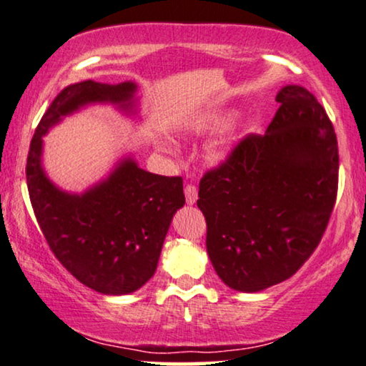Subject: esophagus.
<instances>
[{
	"instance_id": "obj_1",
	"label": "esophagus",
	"mask_w": 366,
	"mask_h": 366,
	"mask_svg": "<svg viewBox=\"0 0 366 366\" xmlns=\"http://www.w3.org/2000/svg\"><path fill=\"white\" fill-rule=\"evenodd\" d=\"M184 192H185V200H187V204L189 205L195 204V200H197V187H195L194 184H187L185 185Z\"/></svg>"
}]
</instances>
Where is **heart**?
<instances>
[{
	"instance_id": "heart-1",
	"label": "heart",
	"mask_w": 366,
	"mask_h": 366,
	"mask_svg": "<svg viewBox=\"0 0 366 366\" xmlns=\"http://www.w3.org/2000/svg\"><path fill=\"white\" fill-rule=\"evenodd\" d=\"M235 112L234 111H227V109H220V111H214L205 114L202 119L195 122V131L200 134H214V132H220L227 127L230 122L234 121ZM229 149L224 142L215 144V146L210 147L209 151V157L212 162H220L227 157Z\"/></svg>"
}]
</instances>
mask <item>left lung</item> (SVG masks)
<instances>
[{
  "label": "left lung",
  "mask_w": 366,
  "mask_h": 366,
  "mask_svg": "<svg viewBox=\"0 0 366 366\" xmlns=\"http://www.w3.org/2000/svg\"><path fill=\"white\" fill-rule=\"evenodd\" d=\"M277 102L264 136H245L199 184L210 262L239 292L290 279L320 244L335 207L332 121L302 86L282 87Z\"/></svg>",
  "instance_id": "1"
}]
</instances>
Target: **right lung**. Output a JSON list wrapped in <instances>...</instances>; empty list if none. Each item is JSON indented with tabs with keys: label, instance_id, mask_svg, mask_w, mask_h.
<instances>
[{
	"label": "right lung",
	"instance_id": "obj_1",
	"mask_svg": "<svg viewBox=\"0 0 366 366\" xmlns=\"http://www.w3.org/2000/svg\"><path fill=\"white\" fill-rule=\"evenodd\" d=\"M134 92V82L64 87L41 117L28 152L31 205L51 252L81 284L104 295L136 292L154 275L172 215L185 204L182 177L157 176L126 159L84 194L63 192L41 167L43 136L89 102L129 107Z\"/></svg>",
	"mask_w": 366,
	"mask_h": 366
}]
</instances>
